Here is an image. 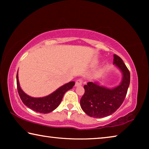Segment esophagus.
Here are the masks:
<instances>
[{"instance_id":"esophagus-1","label":"esophagus","mask_w":149,"mask_h":149,"mask_svg":"<svg viewBox=\"0 0 149 149\" xmlns=\"http://www.w3.org/2000/svg\"><path fill=\"white\" fill-rule=\"evenodd\" d=\"M83 82H84V80H83L81 78H79V79H77L76 82H75V86L79 87L81 86L83 84Z\"/></svg>"}]
</instances>
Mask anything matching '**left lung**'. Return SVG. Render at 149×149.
Returning a JSON list of instances; mask_svg holds the SVG:
<instances>
[{"mask_svg": "<svg viewBox=\"0 0 149 149\" xmlns=\"http://www.w3.org/2000/svg\"><path fill=\"white\" fill-rule=\"evenodd\" d=\"M114 64L123 74L119 86L110 89L93 82L84 85L85 93L80 104L85 114L93 118H104L116 111L124 100L130 83V73L120 56L114 54Z\"/></svg>", "mask_w": 149, "mask_h": 149, "instance_id": "left-lung-1", "label": "left lung"}]
</instances>
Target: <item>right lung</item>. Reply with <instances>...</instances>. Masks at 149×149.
Wrapping results in <instances>:
<instances>
[{
  "mask_svg": "<svg viewBox=\"0 0 149 149\" xmlns=\"http://www.w3.org/2000/svg\"><path fill=\"white\" fill-rule=\"evenodd\" d=\"M16 82L17 92L24 104L27 107L37 112L47 114L49 113L58 107L64 93L74 87V81H71L58 88L52 94L42 98H33L26 95L20 88L18 75H16Z\"/></svg>",
  "mask_w": 149,
  "mask_h": 149,
  "instance_id": "1",
  "label": "right lung"
}]
</instances>
